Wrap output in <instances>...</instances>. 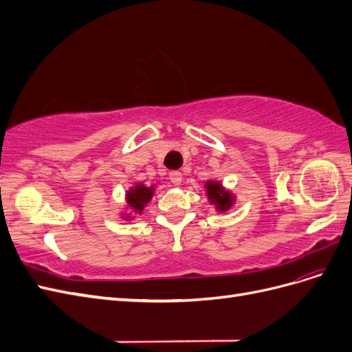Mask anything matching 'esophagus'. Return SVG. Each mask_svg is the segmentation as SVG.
Returning a JSON list of instances; mask_svg holds the SVG:
<instances>
[{
  "instance_id": "obj_1",
  "label": "esophagus",
  "mask_w": 352,
  "mask_h": 352,
  "mask_svg": "<svg viewBox=\"0 0 352 352\" xmlns=\"http://www.w3.org/2000/svg\"><path fill=\"white\" fill-rule=\"evenodd\" d=\"M170 182H172L173 185H180V182H182V173L177 172V170H173V172H170Z\"/></svg>"
}]
</instances>
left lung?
Wrapping results in <instances>:
<instances>
[{"label": "left lung", "instance_id": "left-lung-1", "mask_svg": "<svg viewBox=\"0 0 352 352\" xmlns=\"http://www.w3.org/2000/svg\"><path fill=\"white\" fill-rule=\"evenodd\" d=\"M206 186H207V195H208L210 201L216 202L217 208L220 211H226L232 206L233 198L221 189L220 184H217V182H208Z\"/></svg>", "mask_w": 352, "mask_h": 352}]
</instances>
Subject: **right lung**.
<instances>
[{
  "label": "right lung",
  "mask_w": 352,
  "mask_h": 352,
  "mask_svg": "<svg viewBox=\"0 0 352 352\" xmlns=\"http://www.w3.org/2000/svg\"><path fill=\"white\" fill-rule=\"evenodd\" d=\"M153 192H154L153 188H146V186H144L141 184L136 185L126 195L127 204H129L131 207H133V210L141 212L142 208H144V204H146V202L151 199Z\"/></svg>",
  "instance_id": "1"
}]
</instances>
